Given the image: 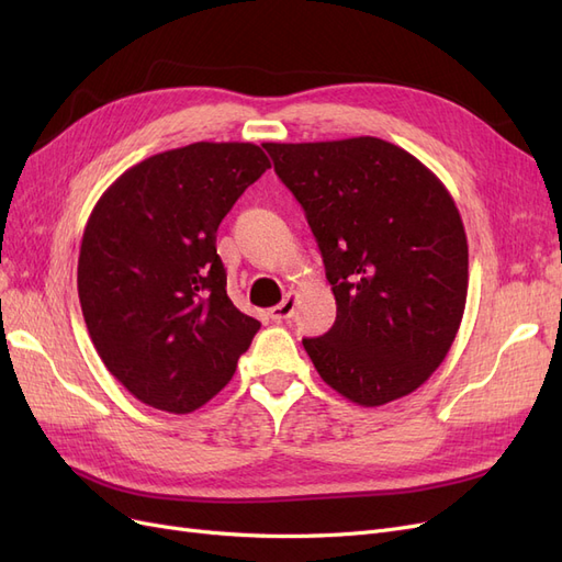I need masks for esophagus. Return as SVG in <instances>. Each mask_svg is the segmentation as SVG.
Instances as JSON below:
<instances>
[{
    "label": "esophagus",
    "mask_w": 562,
    "mask_h": 562,
    "mask_svg": "<svg viewBox=\"0 0 562 562\" xmlns=\"http://www.w3.org/2000/svg\"><path fill=\"white\" fill-rule=\"evenodd\" d=\"M295 304H297V297H295L293 293H288V295L277 304V307L269 310V318L277 321V323L288 321V318H291V316L295 314Z\"/></svg>",
    "instance_id": "obj_1"
}]
</instances>
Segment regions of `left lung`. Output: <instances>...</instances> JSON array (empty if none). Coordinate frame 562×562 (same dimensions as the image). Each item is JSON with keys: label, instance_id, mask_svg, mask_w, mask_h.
Returning <instances> with one entry per match:
<instances>
[{"label": "left lung", "instance_id": "1", "mask_svg": "<svg viewBox=\"0 0 562 562\" xmlns=\"http://www.w3.org/2000/svg\"><path fill=\"white\" fill-rule=\"evenodd\" d=\"M262 147L307 215L337 302L333 328L302 339L321 380L363 407L413 394L464 316L454 199L411 151L372 135Z\"/></svg>", "mask_w": 562, "mask_h": 562}]
</instances>
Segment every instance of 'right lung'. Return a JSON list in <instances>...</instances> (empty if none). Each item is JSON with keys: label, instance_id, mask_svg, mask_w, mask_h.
<instances>
[{"label": "right lung", "instance_id": "add662e5", "mask_svg": "<svg viewBox=\"0 0 562 562\" xmlns=\"http://www.w3.org/2000/svg\"><path fill=\"white\" fill-rule=\"evenodd\" d=\"M269 159L192 143L131 166L83 229L77 291L105 368L145 405L187 415L223 389L260 321L234 307L215 234Z\"/></svg>", "mask_w": 562, "mask_h": 562}]
</instances>
